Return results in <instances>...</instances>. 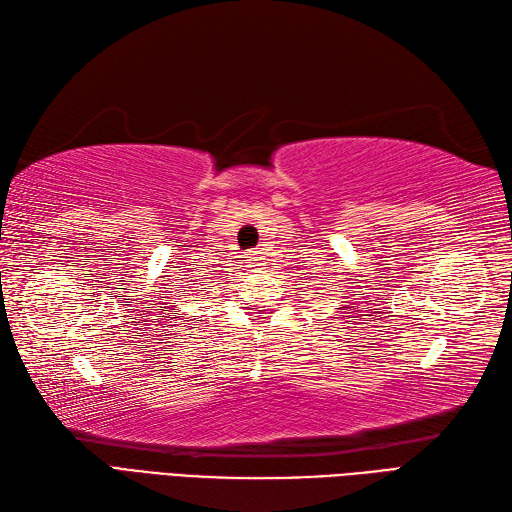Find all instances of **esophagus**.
Returning <instances> with one entry per match:
<instances>
[{"label": "esophagus", "mask_w": 512, "mask_h": 512, "mask_svg": "<svg viewBox=\"0 0 512 512\" xmlns=\"http://www.w3.org/2000/svg\"><path fill=\"white\" fill-rule=\"evenodd\" d=\"M247 265L252 269H263L265 267V252L263 249H256V252L247 254Z\"/></svg>", "instance_id": "obj_1"}]
</instances>
